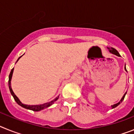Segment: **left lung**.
<instances>
[{
	"label": "left lung",
	"mask_w": 134,
	"mask_h": 134,
	"mask_svg": "<svg viewBox=\"0 0 134 134\" xmlns=\"http://www.w3.org/2000/svg\"><path fill=\"white\" fill-rule=\"evenodd\" d=\"M108 48V49H109V52H111V54H115V55H118V56H120V55H119V52H118V51L116 50L115 49H114V48ZM125 70H126V68H125ZM126 71H127V70H126ZM126 93H125V94H124V95L123 96V97L121 98V99L120 101H119V103H116V104H114V105H111V107H112V109L115 108V107H117V106H118V105H119V104L121 103L122 102L123 100H124V98H125V94H126Z\"/></svg>",
	"instance_id": "1"
}]
</instances>
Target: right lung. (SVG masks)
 <instances>
[{"label":"right lung","instance_id":"obj_1","mask_svg":"<svg viewBox=\"0 0 134 134\" xmlns=\"http://www.w3.org/2000/svg\"><path fill=\"white\" fill-rule=\"evenodd\" d=\"M20 58H21V56L19 58L18 60H17V61L19 60ZM17 61H16V62H17ZM13 70H14V68L11 70V71H10V74H9V90H10V93H11V94L13 95V97L14 99H15V100L16 102V103L18 104V105H19L20 106H21V107H23V108L27 109H29V110H32V111H41V110H42V109H44L47 108V107H49V106H51V105H52V104L54 103V102H55V100H57L58 99L59 96H58V97H57L55 98V99H54V100H52V101H50V102L42 104V105H25V104H23L21 102V101H20L19 99V98L17 97L16 95H15V93H14V92L13 91V90H12V88H11L10 81H11L12 76H13Z\"/></svg>","mask_w":134,"mask_h":134}]
</instances>
